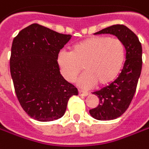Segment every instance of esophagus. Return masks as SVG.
Wrapping results in <instances>:
<instances>
[{
	"mask_svg": "<svg viewBox=\"0 0 149 149\" xmlns=\"http://www.w3.org/2000/svg\"><path fill=\"white\" fill-rule=\"evenodd\" d=\"M79 95H81V96H87L89 93L88 92H86V91H81V90H79Z\"/></svg>",
	"mask_w": 149,
	"mask_h": 149,
	"instance_id": "34e87169",
	"label": "esophagus"
}]
</instances>
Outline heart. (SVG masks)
<instances>
[{"label": "heart", "mask_w": 149, "mask_h": 149, "mask_svg": "<svg viewBox=\"0 0 149 149\" xmlns=\"http://www.w3.org/2000/svg\"><path fill=\"white\" fill-rule=\"evenodd\" d=\"M126 59V47L120 39L97 36L85 39L71 47L70 52L61 51L57 55V64L63 78L73 82L82 70L77 80L82 88L97 84L105 86L118 76Z\"/></svg>", "instance_id": "1"}]
</instances>
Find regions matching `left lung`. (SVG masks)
Returning <instances> with one entry per match:
<instances>
[{
    "instance_id": "1",
    "label": "left lung",
    "mask_w": 149,
    "mask_h": 149,
    "mask_svg": "<svg viewBox=\"0 0 149 149\" xmlns=\"http://www.w3.org/2000/svg\"><path fill=\"white\" fill-rule=\"evenodd\" d=\"M94 34L114 35L126 47V61L119 76L93 92L99 98V105L90 110V114L96 120L110 121L123 115L133 98L142 70V45L137 35L124 25H113Z\"/></svg>"
}]
</instances>
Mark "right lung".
I'll return each instance as SVG.
<instances>
[{
	"label": "right lung",
	"mask_w": 149,
	"mask_h": 149,
	"mask_svg": "<svg viewBox=\"0 0 149 149\" xmlns=\"http://www.w3.org/2000/svg\"><path fill=\"white\" fill-rule=\"evenodd\" d=\"M71 37L33 23L13 39L10 70L15 92L22 107L35 120L62 117L70 98L78 95L57 64L58 54Z\"/></svg>",
	"instance_id": "1"
}]
</instances>
